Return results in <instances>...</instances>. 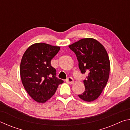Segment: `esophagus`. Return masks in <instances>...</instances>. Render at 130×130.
Returning a JSON list of instances; mask_svg holds the SVG:
<instances>
[{"label":"esophagus","instance_id":"obj_1","mask_svg":"<svg viewBox=\"0 0 130 130\" xmlns=\"http://www.w3.org/2000/svg\"><path fill=\"white\" fill-rule=\"evenodd\" d=\"M66 82L68 84H73L74 83V80L72 77H68L67 80H66Z\"/></svg>","mask_w":130,"mask_h":130}]
</instances>
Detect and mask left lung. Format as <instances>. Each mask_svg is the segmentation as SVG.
<instances>
[{"instance_id":"left-lung-1","label":"left lung","mask_w":130,"mask_h":130,"mask_svg":"<svg viewBox=\"0 0 130 130\" xmlns=\"http://www.w3.org/2000/svg\"><path fill=\"white\" fill-rule=\"evenodd\" d=\"M69 47L76 55L81 73L88 72L87 80L84 81L85 90L78 97L84 102H93L102 94L108 80V55L104 46L92 38L80 39Z\"/></svg>"}]
</instances>
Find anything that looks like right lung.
Wrapping results in <instances>:
<instances>
[{
    "label": "right lung",
    "mask_w": 130,
    "mask_h": 130,
    "mask_svg": "<svg viewBox=\"0 0 130 130\" xmlns=\"http://www.w3.org/2000/svg\"><path fill=\"white\" fill-rule=\"evenodd\" d=\"M60 49V46L36 43L30 46L23 55L20 65L22 83L37 103L46 102L63 82L56 77V69L50 63Z\"/></svg>",
    "instance_id": "obj_1"
}]
</instances>
